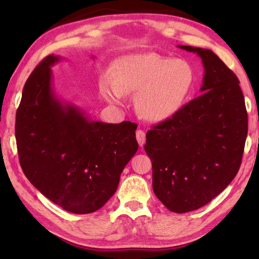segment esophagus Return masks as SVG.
Listing matches in <instances>:
<instances>
[{
  "label": "esophagus",
  "mask_w": 259,
  "mask_h": 259,
  "mask_svg": "<svg viewBox=\"0 0 259 259\" xmlns=\"http://www.w3.org/2000/svg\"><path fill=\"white\" fill-rule=\"evenodd\" d=\"M136 138H137V140H138V144L140 145V147H142L146 142V133L144 130H140V129L137 130Z\"/></svg>",
  "instance_id": "obj_1"
}]
</instances>
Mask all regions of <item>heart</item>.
<instances>
[{
	"label": "heart",
	"instance_id": "heart-1",
	"mask_svg": "<svg viewBox=\"0 0 259 259\" xmlns=\"http://www.w3.org/2000/svg\"><path fill=\"white\" fill-rule=\"evenodd\" d=\"M196 74L190 62L162 54L136 53L118 60L113 75L101 80L100 92L110 103H121L134 95L142 119L162 122L175 117L188 100Z\"/></svg>",
	"mask_w": 259,
	"mask_h": 259
}]
</instances>
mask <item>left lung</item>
<instances>
[{
  "label": "left lung",
  "mask_w": 259,
  "mask_h": 259,
  "mask_svg": "<svg viewBox=\"0 0 259 259\" xmlns=\"http://www.w3.org/2000/svg\"><path fill=\"white\" fill-rule=\"evenodd\" d=\"M201 58L203 92L147 133L152 189L170 211L205 206L237 175L248 131L245 98L236 74L211 50L178 46Z\"/></svg>",
  "instance_id": "obj_1"
}]
</instances>
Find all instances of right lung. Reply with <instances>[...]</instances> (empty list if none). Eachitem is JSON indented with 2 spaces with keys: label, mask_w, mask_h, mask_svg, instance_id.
<instances>
[{
  "label": "right lung",
  "mask_w": 259,
  "mask_h": 259,
  "mask_svg": "<svg viewBox=\"0 0 259 259\" xmlns=\"http://www.w3.org/2000/svg\"><path fill=\"white\" fill-rule=\"evenodd\" d=\"M50 54L27 78L16 111L21 168L35 188L64 210L97 211L113 196L120 175L138 150L137 124L90 121L52 88Z\"/></svg>",
  "instance_id": "right-lung-1"
}]
</instances>
